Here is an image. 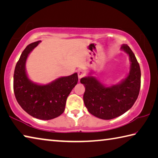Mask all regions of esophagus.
I'll return each instance as SVG.
<instances>
[{"label": "esophagus", "mask_w": 158, "mask_h": 158, "mask_svg": "<svg viewBox=\"0 0 158 158\" xmlns=\"http://www.w3.org/2000/svg\"><path fill=\"white\" fill-rule=\"evenodd\" d=\"M85 75V73L84 71L82 70V69H79L78 71V77L79 79L82 78V77H84Z\"/></svg>", "instance_id": "34e87169"}]
</instances>
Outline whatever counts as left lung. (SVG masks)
Here are the masks:
<instances>
[{
    "instance_id": "left-lung-1",
    "label": "left lung",
    "mask_w": 158,
    "mask_h": 158,
    "mask_svg": "<svg viewBox=\"0 0 158 158\" xmlns=\"http://www.w3.org/2000/svg\"><path fill=\"white\" fill-rule=\"evenodd\" d=\"M121 49L129 56L130 68L127 76L118 84L108 86L90 75L80 80L85 87V107L99 118L110 120L123 114L133 106L139 93L141 69L137 58L127 44H123Z\"/></svg>"
}]
</instances>
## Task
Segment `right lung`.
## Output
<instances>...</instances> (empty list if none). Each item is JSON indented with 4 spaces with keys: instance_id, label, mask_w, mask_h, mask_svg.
<instances>
[{
    "instance_id": "1",
    "label": "right lung",
    "mask_w": 158,
    "mask_h": 158,
    "mask_svg": "<svg viewBox=\"0 0 158 158\" xmlns=\"http://www.w3.org/2000/svg\"><path fill=\"white\" fill-rule=\"evenodd\" d=\"M40 42L28 44L21 54L15 69L14 92L19 105L29 115L38 119L51 120L65 111L67 98L78 82V76L75 73L47 84L32 81L26 73V60Z\"/></svg>"
}]
</instances>
